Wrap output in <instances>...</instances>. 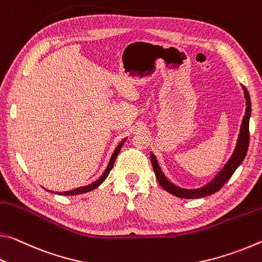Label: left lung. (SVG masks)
<instances>
[{
	"label": "left lung",
	"instance_id": "left-lung-1",
	"mask_svg": "<svg viewBox=\"0 0 262 262\" xmlns=\"http://www.w3.org/2000/svg\"><path fill=\"white\" fill-rule=\"evenodd\" d=\"M244 91V96L246 100V110L245 116H244L242 126H240L239 136L237 139V144H235V148L232 153V156L230 157L228 162L224 165V167L221 169L215 178L211 181L208 182L205 186L201 188H196V189H186V188H181L177 186V184L171 183L168 179L166 178L164 171L161 170L159 164L156 156L151 153V162L153 166V170L156 173V177L158 179V182L160 183V186L164 188L166 191H168L169 194H173L174 196L180 197V199H201V197L209 196L211 194H215L224 184L228 182V180L232 177V174L235 171V169L242 165L243 160L245 159L248 144H250V116H251V98L250 94H248L247 89L242 85Z\"/></svg>",
	"mask_w": 262,
	"mask_h": 262
}]
</instances>
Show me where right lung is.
<instances>
[{
  "label": "right lung",
  "instance_id": "right-lung-1",
  "mask_svg": "<svg viewBox=\"0 0 262 262\" xmlns=\"http://www.w3.org/2000/svg\"><path fill=\"white\" fill-rule=\"evenodd\" d=\"M125 140H126V138H124V139L121 141V143H119V144L117 145V147L115 148L113 156H111V158H110V161H109L108 166H106L104 173H103V174L101 175V177H100V179H97L95 182L88 184V186L79 187V188H76V189H72V190H70V191H63V192H57V191L54 192V191H51V192H53V194H58V195H63V196H68V195L73 196V195L84 194V192H88V191L95 189V188H97L98 186H100V184H102L103 181H104V180H105L106 178H108L110 170L113 169V167H114V164H115V161H116V158H117L119 152H121V148H122V146H123V144L125 143ZM47 191H50V190H47Z\"/></svg>",
  "mask_w": 262,
  "mask_h": 262
}]
</instances>
